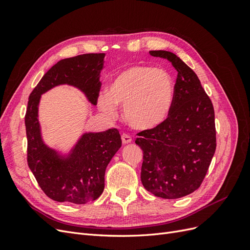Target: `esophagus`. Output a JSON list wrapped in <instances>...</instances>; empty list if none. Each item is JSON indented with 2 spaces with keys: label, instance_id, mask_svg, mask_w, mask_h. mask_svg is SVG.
<instances>
[{
  "label": "esophagus",
  "instance_id": "obj_1",
  "mask_svg": "<svg viewBox=\"0 0 250 250\" xmlns=\"http://www.w3.org/2000/svg\"><path fill=\"white\" fill-rule=\"evenodd\" d=\"M132 139L129 134H126V133H123L122 134V143L124 144V145H126V144H129L131 143Z\"/></svg>",
  "mask_w": 250,
  "mask_h": 250
}]
</instances>
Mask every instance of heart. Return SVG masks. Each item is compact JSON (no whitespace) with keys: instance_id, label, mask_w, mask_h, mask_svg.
I'll return each instance as SVG.
<instances>
[{"instance_id":"b5f03b06","label":"heart","mask_w":250,"mask_h":250,"mask_svg":"<svg viewBox=\"0 0 250 250\" xmlns=\"http://www.w3.org/2000/svg\"><path fill=\"white\" fill-rule=\"evenodd\" d=\"M174 83L170 75L148 65H133L112 79L108 93L98 98V107L112 119L117 105L124 106L126 122L134 129L150 130L167 119L172 107Z\"/></svg>"}]
</instances>
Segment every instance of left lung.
Returning a JSON list of instances; mask_svg holds the SVG:
<instances>
[{
	"label": "left lung",
	"mask_w": 250,
	"mask_h": 250,
	"mask_svg": "<svg viewBox=\"0 0 250 250\" xmlns=\"http://www.w3.org/2000/svg\"><path fill=\"white\" fill-rule=\"evenodd\" d=\"M149 53L169 60L177 78L168 118L135 140L143 150L141 180L154 196L176 199L197 190L206 177L216 150L215 111L190 66L172 52Z\"/></svg>",
	"instance_id": "1"
}]
</instances>
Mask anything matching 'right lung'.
<instances>
[{
  "label": "right lung",
  "mask_w": 250,
  "mask_h": 250,
  "mask_svg": "<svg viewBox=\"0 0 250 250\" xmlns=\"http://www.w3.org/2000/svg\"><path fill=\"white\" fill-rule=\"evenodd\" d=\"M104 57V53H99L62 59L43 75L29 97L25 116L28 166L43 193L58 202L84 204L100 197L105 170L122 146V140L116 128L85 132L69 153L60 154L42 140L41 97L53 87L67 84L80 89L88 102L97 105Z\"/></svg>",
  "instance_id": "1"
}]
</instances>
